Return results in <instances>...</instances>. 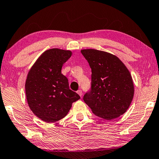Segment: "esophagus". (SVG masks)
Wrapping results in <instances>:
<instances>
[{"mask_svg": "<svg viewBox=\"0 0 159 159\" xmlns=\"http://www.w3.org/2000/svg\"><path fill=\"white\" fill-rule=\"evenodd\" d=\"M77 93H78V94H79V95H80V97H81V98H82L83 92H82V90H78V91H77Z\"/></svg>", "mask_w": 159, "mask_h": 159, "instance_id": "1", "label": "esophagus"}]
</instances>
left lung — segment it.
Masks as SVG:
<instances>
[{
	"mask_svg": "<svg viewBox=\"0 0 159 159\" xmlns=\"http://www.w3.org/2000/svg\"><path fill=\"white\" fill-rule=\"evenodd\" d=\"M81 54L91 69L90 89L84 96L93 114L111 120L127 111L134 96L130 73L118 58L96 49H83Z\"/></svg>",
	"mask_w": 159,
	"mask_h": 159,
	"instance_id": "1",
	"label": "left lung"
}]
</instances>
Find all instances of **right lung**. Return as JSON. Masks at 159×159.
Instances as JSON below:
<instances>
[{
  "instance_id": "obj_1",
  "label": "right lung",
  "mask_w": 159,
  "mask_h": 159,
  "mask_svg": "<svg viewBox=\"0 0 159 159\" xmlns=\"http://www.w3.org/2000/svg\"><path fill=\"white\" fill-rule=\"evenodd\" d=\"M70 51L51 49L44 52L28 73L25 93L29 107L44 122L52 123L64 118L72 103L80 99L69 89V80L61 68L71 57Z\"/></svg>"
}]
</instances>
